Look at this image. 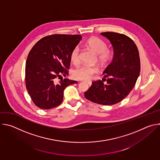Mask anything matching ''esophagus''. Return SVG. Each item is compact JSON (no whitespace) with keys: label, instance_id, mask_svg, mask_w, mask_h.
Instances as JSON below:
<instances>
[{"label":"esophagus","instance_id":"esophagus-1","mask_svg":"<svg viewBox=\"0 0 160 160\" xmlns=\"http://www.w3.org/2000/svg\"><path fill=\"white\" fill-rule=\"evenodd\" d=\"M88 85H92V82H90V81H88V82H85Z\"/></svg>","mask_w":160,"mask_h":160}]
</instances>
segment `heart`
Masks as SVG:
<instances>
[{
  "instance_id": "1",
  "label": "heart",
  "mask_w": 160,
  "mask_h": 160,
  "mask_svg": "<svg viewBox=\"0 0 160 160\" xmlns=\"http://www.w3.org/2000/svg\"><path fill=\"white\" fill-rule=\"evenodd\" d=\"M85 46L93 50L98 53V59L102 64H106L109 62L112 57L111 50L108 49L107 43L102 38L98 37H92L85 42ZM70 60L74 64H77L80 61V49L78 46L75 47L72 50L70 54ZM99 71L97 66H90L83 64L82 65L73 71V76L75 79L87 80L90 79L94 74Z\"/></svg>"
}]
</instances>
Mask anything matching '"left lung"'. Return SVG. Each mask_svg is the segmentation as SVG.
I'll list each match as a JSON object with an SVG mask.
<instances>
[{
  "label": "left lung",
  "instance_id": "1",
  "mask_svg": "<svg viewBox=\"0 0 160 160\" xmlns=\"http://www.w3.org/2000/svg\"><path fill=\"white\" fill-rule=\"evenodd\" d=\"M101 35L114 48L113 59L103 72L107 84L101 80L93 81L84 96L93 102L112 105L122 101L135 86L141 70L139 53L133 40L124 34L107 32Z\"/></svg>",
  "mask_w": 160,
  "mask_h": 160
}]
</instances>
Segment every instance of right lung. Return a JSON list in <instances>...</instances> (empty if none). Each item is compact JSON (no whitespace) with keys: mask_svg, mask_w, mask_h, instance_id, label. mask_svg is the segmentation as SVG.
Here are the masks:
<instances>
[{"mask_svg":"<svg viewBox=\"0 0 160 160\" xmlns=\"http://www.w3.org/2000/svg\"><path fill=\"white\" fill-rule=\"evenodd\" d=\"M82 38L80 35L53 34L43 37L30 50L25 66V85L33 102L43 109L59 106L64 90L77 83L69 79H56L68 75L70 54Z\"/></svg>","mask_w":160,"mask_h":160,"instance_id":"obj_1","label":"right lung"}]
</instances>
